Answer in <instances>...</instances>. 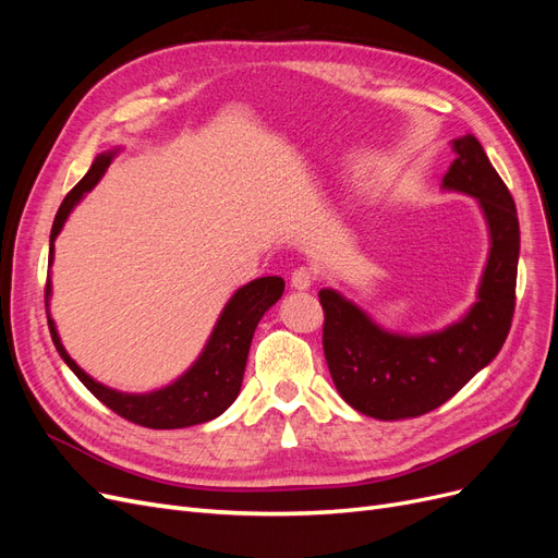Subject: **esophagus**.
Masks as SVG:
<instances>
[{
	"mask_svg": "<svg viewBox=\"0 0 558 558\" xmlns=\"http://www.w3.org/2000/svg\"><path fill=\"white\" fill-rule=\"evenodd\" d=\"M291 286L295 291H310L314 286V275L310 267H298L295 272L291 275Z\"/></svg>",
	"mask_w": 558,
	"mask_h": 558,
	"instance_id": "1",
	"label": "esophagus"
}]
</instances>
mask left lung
<instances>
[{
	"instance_id": "obj_1",
	"label": "left lung",
	"mask_w": 558,
	"mask_h": 558,
	"mask_svg": "<svg viewBox=\"0 0 558 558\" xmlns=\"http://www.w3.org/2000/svg\"><path fill=\"white\" fill-rule=\"evenodd\" d=\"M456 160L442 185L477 197L492 232L477 302L449 328L430 335H396L330 289L318 291L324 307V353L340 396L361 414L381 421L421 416L440 408L496 359L514 316L519 218L514 199L465 134L451 142Z\"/></svg>"
}]
</instances>
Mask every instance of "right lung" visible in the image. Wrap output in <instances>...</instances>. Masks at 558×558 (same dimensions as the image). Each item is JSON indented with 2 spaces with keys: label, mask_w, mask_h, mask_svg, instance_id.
Here are the masks:
<instances>
[{
  "label": "right lung",
  "mask_w": 558,
  "mask_h": 558,
  "mask_svg": "<svg viewBox=\"0 0 558 558\" xmlns=\"http://www.w3.org/2000/svg\"><path fill=\"white\" fill-rule=\"evenodd\" d=\"M111 156L113 154H99L90 165L88 174L83 177L62 199V205L56 214L53 230H50L48 263H53V242L60 234L66 216L72 214L74 205L83 197V193H88L93 185L102 179V174L107 172V167L111 162ZM281 293H283L281 277H260L256 281L242 286V289L230 298L209 337L205 351H202V356L195 361V365L189 369V373L179 377L174 384L146 396L113 391V388H107L102 384H97L93 377H88L70 359V353L64 351L53 318L48 316V310H46V316H48L50 337H53V344L62 356V361L72 367V373L99 402L107 404V408L118 416L132 421V424L156 428V430H170V428L205 424V421H211L218 414H223L234 402V398L240 396L253 332H256V326L263 318V314L275 305V302L281 298ZM48 298H50V281H46V307H48Z\"/></svg>",
  "instance_id": "add662e5"
}]
</instances>
